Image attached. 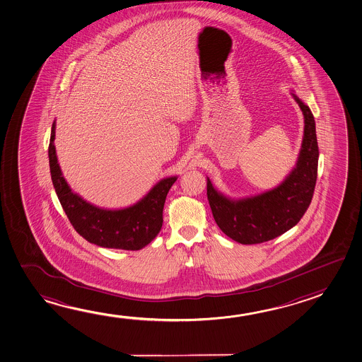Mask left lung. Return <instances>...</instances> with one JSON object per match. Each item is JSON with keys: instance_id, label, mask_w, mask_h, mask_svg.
Returning a JSON list of instances; mask_svg holds the SVG:
<instances>
[{"instance_id": "left-lung-1", "label": "left lung", "mask_w": 362, "mask_h": 362, "mask_svg": "<svg viewBox=\"0 0 362 362\" xmlns=\"http://www.w3.org/2000/svg\"><path fill=\"white\" fill-rule=\"evenodd\" d=\"M304 115V135L293 170L281 184L252 197H227L206 177L209 205L221 232L242 245H257L295 227L312 202L318 170V141L312 111L291 90Z\"/></svg>"}]
</instances>
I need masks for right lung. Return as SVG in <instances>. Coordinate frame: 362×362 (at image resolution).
Returning a JSON list of instances; mask_svg holds the SVG:
<instances>
[{
    "label": "right lung",
    "mask_w": 362,
    "mask_h": 362,
    "mask_svg": "<svg viewBox=\"0 0 362 362\" xmlns=\"http://www.w3.org/2000/svg\"><path fill=\"white\" fill-rule=\"evenodd\" d=\"M54 139L55 120L52 125L48 151L52 182L76 232L87 242L104 248L138 251L149 245L160 233L165 197L177 176L162 178L139 202L130 206L100 208L69 187L58 163Z\"/></svg>",
    "instance_id": "add662e5"
}]
</instances>
